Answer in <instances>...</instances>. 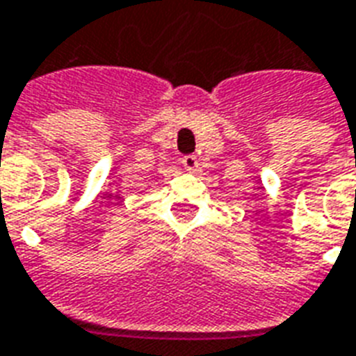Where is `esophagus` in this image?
Instances as JSON below:
<instances>
[{"mask_svg": "<svg viewBox=\"0 0 356 356\" xmlns=\"http://www.w3.org/2000/svg\"><path fill=\"white\" fill-rule=\"evenodd\" d=\"M181 164H183V168L186 170V172H194V170H197V159L194 156V154H186V156H183L181 159Z\"/></svg>", "mask_w": 356, "mask_h": 356, "instance_id": "esophagus-1", "label": "esophagus"}]
</instances>
